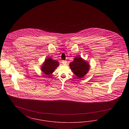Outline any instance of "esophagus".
<instances>
[{
    "mask_svg": "<svg viewBox=\"0 0 129 129\" xmlns=\"http://www.w3.org/2000/svg\"><path fill=\"white\" fill-rule=\"evenodd\" d=\"M62 63H63V65H66L67 64V61H66V60H62Z\"/></svg>",
    "mask_w": 129,
    "mask_h": 129,
    "instance_id": "obj_1",
    "label": "esophagus"
}]
</instances>
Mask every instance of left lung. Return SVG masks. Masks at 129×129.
Masks as SVG:
<instances>
[{
	"label": "left lung",
	"mask_w": 129,
	"mask_h": 129,
	"mask_svg": "<svg viewBox=\"0 0 129 129\" xmlns=\"http://www.w3.org/2000/svg\"><path fill=\"white\" fill-rule=\"evenodd\" d=\"M70 66L73 72L78 78H82L84 76L89 69L88 63L78 56L76 57L74 61L70 63Z\"/></svg>",
	"instance_id": "8db88e82"
}]
</instances>
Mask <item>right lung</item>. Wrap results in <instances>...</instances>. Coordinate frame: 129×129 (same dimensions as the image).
I'll return each instance as SVG.
<instances>
[{
  "label": "right lung",
  "instance_id": "1",
  "mask_svg": "<svg viewBox=\"0 0 129 129\" xmlns=\"http://www.w3.org/2000/svg\"><path fill=\"white\" fill-rule=\"evenodd\" d=\"M58 62L48 57L45 59L43 66H42V70L46 75H49L54 72L55 70L58 66Z\"/></svg>",
  "mask_w": 129,
  "mask_h": 129
}]
</instances>
